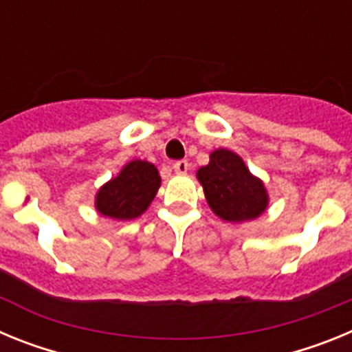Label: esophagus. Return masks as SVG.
I'll list each match as a JSON object with an SVG mask.
<instances>
[{
    "instance_id": "1",
    "label": "esophagus",
    "mask_w": 352,
    "mask_h": 352,
    "mask_svg": "<svg viewBox=\"0 0 352 352\" xmlns=\"http://www.w3.org/2000/svg\"><path fill=\"white\" fill-rule=\"evenodd\" d=\"M173 169L176 174H185L186 170L190 169V164H188L186 160H178L173 164Z\"/></svg>"
}]
</instances>
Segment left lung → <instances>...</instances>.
<instances>
[{
    "label": "left lung",
    "instance_id": "8db88e82",
    "mask_svg": "<svg viewBox=\"0 0 352 352\" xmlns=\"http://www.w3.org/2000/svg\"><path fill=\"white\" fill-rule=\"evenodd\" d=\"M195 176L203 185L208 206L223 222L256 220L268 210L270 195L263 179L254 176L243 158L231 149L211 151L208 166L199 167Z\"/></svg>",
    "mask_w": 352,
    "mask_h": 352
}]
</instances>
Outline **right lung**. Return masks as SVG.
<instances>
[{
    "instance_id": "obj_1",
    "label": "right lung",
    "mask_w": 352,
    "mask_h": 352,
    "mask_svg": "<svg viewBox=\"0 0 352 352\" xmlns=\"http://www.w3.org/2000/svg\"><path fill=\"white\" fill-rule=\"evenodd\" d=\"M158 169L148 160H130L114 178L98 188L95 210L107 219L133 220L141 217L160 188Z\"/></svg>"
}]
</instances>
